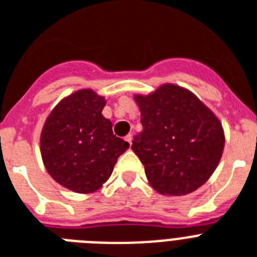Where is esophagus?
I'll list each match as a JSON object with an SVG mask.
<instances>
[{"mask_svg":"<svg viewBox=\"0 0 257 257\" xmlns=\"http://www.w3.org/2000/svg\"><path fill=\"white\" fill-rule=\"evenodd\" d=\"M125 140L128 141V143H129V145H132V140H133V136H132V135H131V133H129L128 136H125Z\"/></svg>","mask_w":257,"mask_h":257,"instance_id":"1","label":"esophagus"}]
</instances>
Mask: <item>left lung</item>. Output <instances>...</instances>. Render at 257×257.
<instances>
[{"label":"left lung","mask_w":257,"mask_h":257,"mask_svg":"<svg viewBox=\"0 0 257 257\" xmlns=\"http://www.w3.org/2000/svg\"><path fill=\"white\" fill-rule=\"evenodd\" d=\"M133 98L144 129L135 137L132 151L144 164L151 187L164 196H184L207 183L225 144L215 113L176 84Z\"/></svg>","instance_id":"8db88e82"}]
</instances>
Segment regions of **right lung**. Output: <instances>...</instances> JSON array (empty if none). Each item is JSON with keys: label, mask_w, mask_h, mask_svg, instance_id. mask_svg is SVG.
I'll return each mask as SVG.
<instances>
[{"label": "right lung", "mask_w": 257, "mask_h": 257, "mask_svg": "<svg viewBox=\"0 0 257 257\" xmlns=\"http://www.w3.org/2000/svg\"><path fill=\"white\" fill-rule=\"evenodd\" d=\"M106 101L93 89L64 97L46 117L40 136L42 163L52 179L76 193L98 191L129 144L102 116Z\"/></svg>", "instance_id": "1"}]
</instances>
